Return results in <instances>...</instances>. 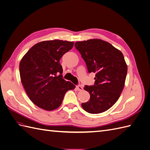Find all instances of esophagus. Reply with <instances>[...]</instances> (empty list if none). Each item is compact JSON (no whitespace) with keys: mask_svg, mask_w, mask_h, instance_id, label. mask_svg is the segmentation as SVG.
Wrapping results in <instances>:
<instances>
[{"mask_svg":"<svg viewBox=\"0 0 150 150\" xmlns=\"http://www.w3.org/2000/svg\"><path fill=\"white\" fill-rule=\"evenodd\" d=\"M76 89H78V91H82L83 88L81 85H78V86H76Z\"/></svg>","mask_w":150,"mask_h":150,"instance_id":"34e87169","label":"esophagus"}]
</instances>
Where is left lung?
<instances>
[{
    "label": "left lung",
    "mask_w": 150,
    "mask_h": 150,
    "mask_svg": "<svg viewBox=\"0 0 150 150\" xmlns=\"http://www.w3.org/2000/svg\"><path fill=\"white\" fill-rule=\"evenodd\" d=\"M74 46L88 72L96 73L94 85L84 88L90 94L89 100L81 106L91 114L106 111L116 103L124 88L128 67L123 54L101 39L76 42Z\"/></svg>",
    "instance_id": "obj_1"
}]
</instances>
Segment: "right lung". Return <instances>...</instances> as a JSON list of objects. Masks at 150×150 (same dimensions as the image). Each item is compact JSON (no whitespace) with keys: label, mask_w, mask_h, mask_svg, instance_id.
<instances>
[{"label":"right lung","mask_w":150,"mask_h":150,"mask_svg":"<svg viewBox=\"0 0 150 150\" xmlns=\"http://www.w3.org/2000/svg\"><path fill=\"white\" fill-rule=\"evenodd\" d=\"M74 46L73 42L52 40L35 44L19 64L22 85L34 104L46 111L61 106L66 93L75 85L62 78L59 61Z\"/></svg>","instance_id":"obj_1"}]
</instances>
